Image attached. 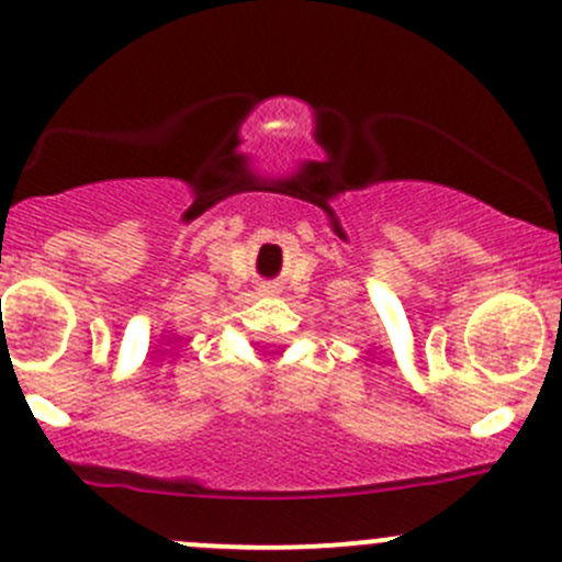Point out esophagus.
<instances>
[{
    "mask_svg": "<svg viewBox=\"0 0 562 562\" xmlns=\"http://www.w3.org/2000/svg\"><path fill=\"white\" fill-rule=\"evenodd\" d=\"M280 293V288L274 285V282H266V285H260V296H277Z\"/></svg>",
    "mask_w": 562,
    "mask_h": 562,
    "instance_id": "esophagus-1",
    "label": "esophagus"
}]
</instances>
